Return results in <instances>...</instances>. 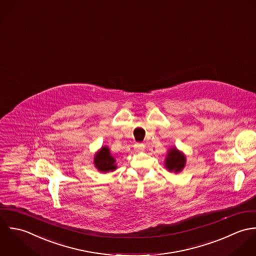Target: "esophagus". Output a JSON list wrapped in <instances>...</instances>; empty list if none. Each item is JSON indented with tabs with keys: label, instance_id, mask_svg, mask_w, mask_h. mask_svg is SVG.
Listing matches in <instances>:
<instances>
[{
	"label": "esophagus",
	"instance_id": "1",
	"mask_svg": "<svg viewBox=\"0 0 256 256\" xmlns=\"http://www.w3.org/2000/svg\"><path fill=\"white\" fill-rule=\"evenodd\" d=\"M144 144H136V146H134V150L136 152H142V150H144Z\"/></svg>",
	"mask_w": 256,
	"mask_h": 256
}]
</instances>
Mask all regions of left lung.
<instances>
[{
  "label": "left lung",
  "instance_id": "left-lung-1",
  "mask_svg": "<svg viewBox=\"0 0 256 256\" xmlns=\"http://www.w3.org/2000/svg\"><path fill=\"white\" fill-rule=\"evenodd\" d=\"M186 155L176 146H173L167 150V154L164 161V166L169 172H174L178 174L182 172L186 165Z\"/></svg>",
  "mask_w": 256,
  "mask_h": 256
}]
</instances>
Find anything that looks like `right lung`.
Wrapping results in <instances>:
<instances>
[{
  "label": "right lung",
  "mask_w": 256,
  "mask_h": 256,
  "mask_svg": "<svg viewBox=\"0 0 256 256\" xmlns=\"http://www.w3.org/2000/svg\"><path fill=\"white\" fill-rule=\"evenodd\" d=\"M94 165L98 171L102 173L114 171L116 169V159L110 154L108 146H102L94 154Z\"/></svg>",
  "instance_id": "add662e5"
}]
</instances>
